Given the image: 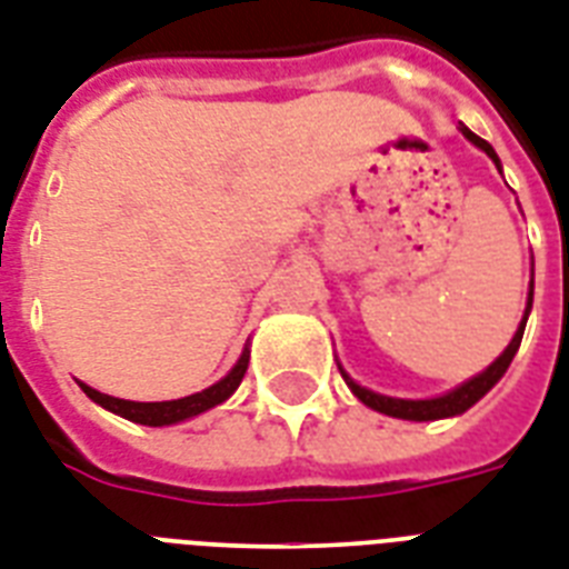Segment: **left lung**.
<instances>
[{
  "label": "left lung",
  "mask_w": 569,
  "mask_h": 569,
  "mask_svg": "<svg viewBox=\"0 0 569 569\" xmlns=\"http://www.w3.org/2000/svg\"><path fill=\"white\" fill-rule=\"evenodd\" d=\"M460 133L469 139V142L475 144V148H481L487 157H490L496 166H499L501 171V162L499 157H496V151H492L490 142H483L481 136H475L469 127L460 124ZM531 302H535V281L528 284V302H526V315H522V320H519V329L517 335L510 338V345L505 347V353L496 359V362L487 368V371H481L478 377H472V380H466L463 386H457L453 391H448V395H442V398H427V400H403V398H389V395H377V391L365 389V386H359L356 380H350V373L341 368V377H345V382L350 386V391H353L356 398L362 400L365 407L377 409V412H382V416H391V418H403V421H436V418H451V416H463L466 409L475 407L478 400L487 395V391L496 386V382L505 377V371L510 368V362H513V356H517L519 345H522V332H526V320H528V311H531Z\"/></svg>",
  "instance_id": "8db88e82"
}]
</instances>
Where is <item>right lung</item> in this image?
I'll list each match as a JSON object with an SVG mask.
<instances>
[{
  "label": "right lung",
  "instance_id": "1",
  "mask_svg": "<svg viewBox=\"0 0 569 569\" xmlns=\"http://www.w3.org/2000/svg\"><path fill=\"white\" fill-rule=\"evenodd\" d=\"M246 368H249V350H243V356L237 359V365L231 371L224 373L222 380L213 382L210 389L196 391V395H189V398H178V400H160V403H139V400H121L112 398V395H100L97 389L86 386V382H79L82 391H86L88 398L100 403L109 412H116V416L127 418V421H136V425H148V427H166V425H178V421H187V418H196L207 409L219 407L222 400H228L237 391V386L243 382Z\"/></svg>",
  "mask_w": 569,
  "mask_h": 569
}]
</instances>
